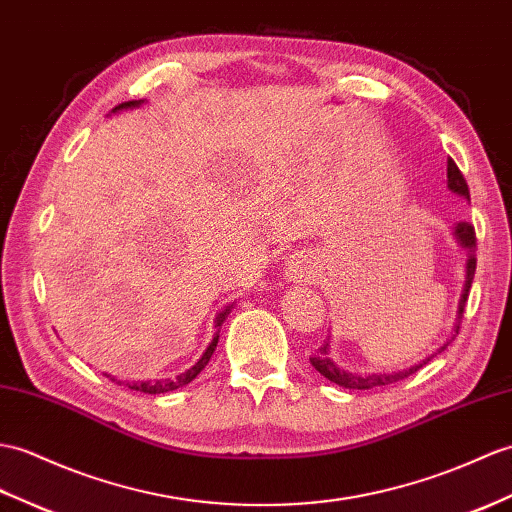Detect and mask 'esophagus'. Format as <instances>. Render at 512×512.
<instances>
[{
  "label": "esophagus",
  "mask_w": 512,
  "mask_h": 512,
  "mask_svg": "<svg viewBox=\"0 0 512 512\" xmlns=\"http://www.w3.org/2000/svg\"><path fill=\"white\" fill-rule=\"evenodd\" d=\"M316 277V266L310 255L296 253L285 264V279L292 283H312Z\"/></svg>",
  "instance_id": "34e87169"
}]
</instances>
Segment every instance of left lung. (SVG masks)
Returning a JSON list of instances; mask_svg holds the SVG:
<instances>
[{"label": "left lung", "instance_id": "1", "mask_svg": "<svg viewBox=\"0 0 512 512\" xmlns=\"http://www.w3.org/2000/svg\"><path fill=\"white\" fill-rule=\"evenodd\" d=\"M447 187H449V192H454L456 196H462V198L469 200V185L465 181V176H462V172L458 170V165L451 159H447ZM454 237H456V242L460 244L462 251L467 253L465 285H462V292H460V299H458V312H456L454 329H451L449 338L441 344V347L436 349V353L445 351L447 344L456 338L458 329H460L462 312H465V303H467V296H469V290H471V281H473V275H475V231H473V224L458 222L454 227ZM329 340H331V336H327L325 344L318 349L316 355H312L310 362L320 375L329 379V382H334V384H338L342 388H349V390H368V388H375V386L395 384V382H399V379L412 375L414 371H419L423 364H427L434 358V353H432V355H427L425 360H421L419 364H412L410 368H403V371H395V373H368V375L364 373V375H358V373L347 371V368L338 366L334 360L329 358Z\"/></svg>", "mask_w": 512, "mask_h": 512}]
</instances>
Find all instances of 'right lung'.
<instances>
[{
  "label": "right lung",
  "instance_id": "add662e5",
  "mask_svg": "<svg viewBox=\"0 0 512 512\" xmlns=\"http://www.w3.org/2000/svg\"><path fill=\"white\" fill-rule=\"evenodd\" d=\"M144 102H146V100H130V102H122L120 106H115V109H113L111 113H120V111H128V109H137V106H141ZM233 305H235V301H233V303H229V305H224V310H222V312H218L216 320H213V327H216V334H213V338H211V342H209V347L205 349V353L200 355V360H198L194 366H189L185 373H178V375H174V377H163V379H144V382H126V386H128L130 390L146 392V395H163V392H172V390H176V388H183V386H187L189 382H192V379H196V375L202 371V368H205V366L209 364L213 351H216V347H218V338H220L222 323H224V320H227V316L231 314ZM106 377H111V375H106ZM111 379H113V382H117V384L122 386L120 379H115V377H111Z\"/></svg>",
  "mask_w": 512,
  "mask_h": 512
}]
</instances>
